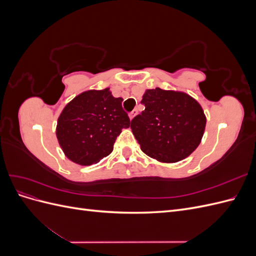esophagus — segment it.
Wrapping results in <instances>:
<instances>
[{
  "label": "esophagus",
  "mask_w": 256,
  "mask_h": 256,
  "mask_svg": "<svg viewBox=\"0 0 256 256\" xmlns=\"http://www.w3.org/2000/svg\"><path fill=\"white\" fill-rule=\"evenodd\" d=\"M136 114H138V110H134L132 112H130V114H129V118H130V120H132Z\"/></svg>",
  "instance_id": "esophagus-1"
}]
</instances>
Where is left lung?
Returning <instances> with one entry per match:
<instances>
[{"mask_svg": "<svg viewBox=\"0 0 256 256\" xmlns=\"http://www.w3.org/2000/svg\"><path fill=\"white\" fill-rule=\"evenodd\" d=\"M141 104L145 110L130 127L147 156L173 164L196 150L206 126L204 111L196 99L156 88L145 92Z\"/></svg>", "mask_w": 256, "mask_h": 256, "instance_id": "1", "label": "left lung"}]
</instances>
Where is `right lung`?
<instances>
[{"instance_id": "add662e5", "label": "right lung", "mask_w": 256, "mask_h": 256, "mask_svg": "<svg viewBox=\"0 0 256 256\" xmlns=\"http://www.w3.org/2000/svg\"><path fill=\"white\" fill-rule=\"evenodd\" d=\"M122 98L109 88L88 90L74 97L58 120L56 136L72 161L90 166L110 154L122 128L130 126Z\"/></svg>"}]
</instances>
